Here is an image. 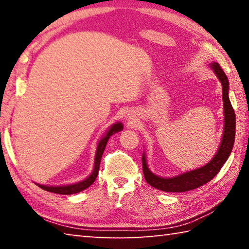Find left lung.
<instances>
[{
    "mask_svg": "<svg viewBox=\"0 0 249 249\" xmlns=\"http://www.w3.org/2000/svg\"><path fill=\"white\" fill-rule=\"evenodd\" d=\"M210 68L213 70L217 79L220 80L222 84V95H223V111H224V127H223L222 140L218 146L216 154L214 157L206 163L196 169L190 171H185L182 174L177 175L175 177H159L155 175L154 172L148 168L146 159V153L144 151L142 157V172L146 182L151 187L158 190L165 192H185L189 190H193L208 183L215 177L221 168L224 166L226 160L229 159L235 141V127H236V119L235 112L231 107V101L229 98V89L230 83L224 71L216 62L210 65Z\"/></svg>",
    "mask_w": 249,
    "mask_h": 249,
    "instance_id": "left-lung-1",
    "label": "left lung"
}]
</instances>
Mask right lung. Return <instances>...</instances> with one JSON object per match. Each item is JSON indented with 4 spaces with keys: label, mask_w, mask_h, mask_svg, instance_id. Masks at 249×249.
Returning a JSON list of instances; mask_svg holds the SVG:
<instances>
[{
    "label": "right lung",
    "mask_w": 249,
    "mask_h": 249,
    "mask_svg": "<svg viewBox=\"0 0 249 249\" xmlns=\"http://www.w3.org/2000/svg\"><path fill=\"white\" fill-rule=\"evenodd\" d=\"M122 129H123V124H122L121 122H116V123L109 126L108 129L107 130V133H105L104 136L99 141L98 146H96L93 170H92L91 174L84 180L79 181V182H75V183H70V184H65V185H45V184H39V183H36V184L46 191L58 193V195H74V193H79L83 190H86L88 187H90V185L94 182L96 177H98L101 158H102V155L104 153L105 146L107 144L108 138L111 137L113 134L121 132Z\"/></svg>",
    "instance_id": "right-lung-1"
}]
</instances>
